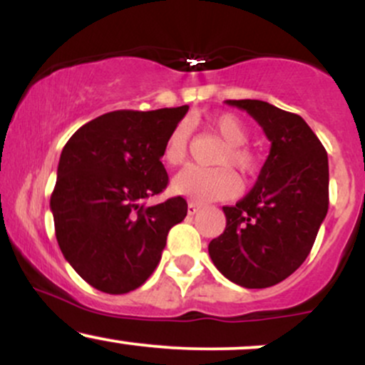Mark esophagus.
<instances>
[{
  "label": "esophagus",
  "mask_w": 365,
  "mask_h": 365,
  "mask_svg": "<svg viewBox=\"0 0 365 365\" xmlns=\"http://www.w3.org/2000/svg\"><path fill=\"white\" fill-rule=\"evenodd\" d=\"M199 209H200L199 204H195V202H188L187 212H188V215H190V216H194V215H197V212H199Z\"/></svg>",
  "instance_id": "1"
}]
</instances>
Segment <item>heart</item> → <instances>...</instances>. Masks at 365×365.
<instances>
[{
  "label": "heart",
  "instance_id": "obj_1",
  "mask_svg": "<svg viewBox=\"0 0 365 365\" xmlns=\"http://www.w3.org/2000/svg\"><path fill=\"white\" fill-rule=\"evenodd\" d=\"M211 127L221 139L225 148L216 158L220 168L202 170L197 166L180 171L171 182L175 194L188 197L195 202H209V200L232 199L238 192V180L228 166H233L244 177H250L259 168V154L247 145L249 128L233 113H216L207 118ZM190 128L185 121L178 123L171 130L163 148V159L170 166H180L187 158Z\"/></svg>",
  "mask_w": 365,
  "mask_h": 365
}]
</instances>
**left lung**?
Returning a JSON list of instances; mask_svg holds the SVG:
<instances>
[{
    "mask_svg": "<svg viewBox=\"0 0 365 365\" xmlns=\"http://www.w3.org/2000/svg\"><path fill=\"white\" fill-rule=\"evenodd\" d=\"M261 125L269 156L252 190L225 206L226 228L209 244L220 273L245 288H267L299 269L329 204L328 154L302 116L257 99H230Z\"/></svg>",
    "mask_w": 365,
    "mask_h": 365,
    "instance_id": "obj_1",
    "label": "left lung"
}]
</instances>
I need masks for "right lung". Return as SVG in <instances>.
Returning <instances> with one entry per match:
<instances>
[{
    "instance_id": "right-lung-1",
    "label": "right lung",
    "mask_w": 365,
    "mask_h": 365,
    "mask_svg": "<svg viewBox=\"0 0 365 365\" xmlns=\"http://www.w3.org/2000/svg\"><path fill=\"white\" fill-rule=\"evenodd\" d=\"M188 106L120 110L91 120L70 137L51 194L63 255L91 287L121 295L139 288L161 261L187 200L144 206L168 185L163 148Z\"/></svg>"
}]
</instances>
